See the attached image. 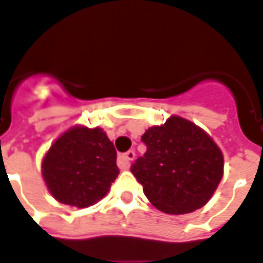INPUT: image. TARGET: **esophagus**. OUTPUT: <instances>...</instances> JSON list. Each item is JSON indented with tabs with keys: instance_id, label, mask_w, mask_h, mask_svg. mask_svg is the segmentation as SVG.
Segmentation results:
<instances>
[{
	"instance_id": "34e87169",
	"label": "esophagus",
	"mask_w": 263,
	"mask_h": 263,
	"mask_svg": "<svg viewBox=\"0 0 263 263\" xmlns=\"http://www.w3.org/2000/svg\"><path fill=\"white\" fill-rule=\"evenodd\" d=\"M136 158V153L133 150H129L127 153H124V154L119 155L118 158V165L120 170H127L130 166V162Z\"/></svg>"
}]
</instances>
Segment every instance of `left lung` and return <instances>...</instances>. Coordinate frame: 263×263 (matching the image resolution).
<instances>
[{
	"instance_id": "8db88e82",
	"label": "left lung",
	"mask_w": 263,
	"mask_h": 263,
	"mask_svg": "<svg viewBox=\"0 0 263 263\" xmlns=\"http://www.w3.org/2000/svg\"><path fill=\"white\" fill-rule=\"evenodd\" d=\"M147 147L130 171L147 199L168 214H186L204 206L223 176V154L196 124L172 116L141 136Z\"/></svg>"
}]
</instances>
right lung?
<instances>
[{"instance_id": "1", "label": "right lung", "mask_w": 263, "mask_h": 263, "mask_svg": "<svg viewBox=\"0 0 263 263\" xmlns=\"http://www.w3.org/2000/svg\"><path fill=\"white\" fill-rule=\"evenodd\" d=\"M116 150L102 129L74 127L55 140L43 160V178L59 202L88 208L118 178Z\"/></svg>"}]
</instances>
